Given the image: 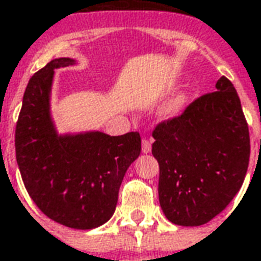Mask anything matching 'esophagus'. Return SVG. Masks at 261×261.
Listing matches in <instances>:
<instances>
[{"label":"esophagus","instance_id":"1","mask_svg":"<svg viewBox=\"0 0 261 261\" xmlns=\"http://www.w3.org/2000/svg\"><path fill=\"white\" fill-rule=\"evenodd\" d=\"M150 150H151V143H150L147 139H143L142 140V151H143L144 154L150 153Z\"/></svg>","mask_w":261,"mask_h":261}]
</instances>
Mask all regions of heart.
<instances>
[{"label": "heart", "instance_id": "1", "mask_svg": "<svg viewBox=\"0 0 261 261\" xmlns=\"http://www.w3.org/2000/svg\"><path fill=\"white\" fill-rule=\"evenodd\" d=\"M184 97H178V98H175L174 101H171L164 110V115L165 117H174L176 114H179L182 107H184Z\"/></svg>", "mask_w": 261, "mask_h": 261}]
</instances>
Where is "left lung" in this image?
Here are the masks:
<instances>
[{
    "label": "left lung",
    "instance_id": "8db88e82",
    "mask_svg": "<svg viewBox=\"0 0 261 261\" xmlns=\"http://www.w3.org/2000/svg\"><path fill=\"white\" fill-rule=\"evenodd\" d=\"M216 89L153 130L160 206L182 227L203 225L220 214L248 171L250 138L239 96L225 76Z\"/></svg>",
    "mask_w": 261,
    "mask_h": 261
}]
</instances>
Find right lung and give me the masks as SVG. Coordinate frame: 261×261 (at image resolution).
Wrapping results in <instances>:
<instances>
[{
    "label": "right lung",
    "instance_id": "1",
    "mask_svg": "<svg viewBox=\"0 0 261 261\" xmlns=\"http://www.w3.org/2000/svg\"><path fill=\"white\" fill-rule=\"evenodd\" d=\"M57 58L30 77L15 130L24 188L45 216L75 229H91L114 214L125 172L142 150L139 132L58 135L50 115L54 70L73 65Z\"/></svg>",
    "mask_w": 261,
    "mask_h": 261
}]
</instances>
